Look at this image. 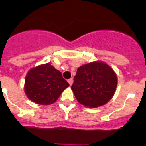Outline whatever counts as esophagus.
Wrapping results in <instances>:
<instances>
[{
  "mask_svg": "<svg viewBox=\"0 0 146 146\" xmlns=\"http://www.w3.org/2000/svg\"><path fill=\"white\" fill-rule=\"evenodd\" d=\"M68 82H69L70 86H72V83H73V79H72V78H70L69 80H68Z\"/></svg>",
  "mask_w": 146,
  "mask_h": 146,
  "instance_id": "obj_1",
  "label": "esophagus"
}]
</instances>
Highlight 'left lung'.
Instances as JSON below:
<instances>
[{
    "label": "left lung",
    "instance_id": "left-lung-1",
    "mask_svg": "<svg viewBox=\"0 0 146 146\" xmlns=\"http://www.w3.org/2000/svg\"><path fill=\"white\" fill-rule=\"evenodd\" d=\"M118 85L115 72L108 64L94 61L80 66L72 90L80 104L96 108L108 103Z\"/></svg>",
    "mask_w": 146,
    "mask_h": 146
}]
</instances>
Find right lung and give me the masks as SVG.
<instances>
[{"label": "right lung", "instance_id": "obj_1", "mask_svg": "<svg viewBox=\"0 0 146 146\" xmlns=\"http://www.w3.org/2000/svg\"><path fill=\"white\" fill-rule=\"evenodd\" d=\"M69 86L61 72L47 63L28 71L24 91L27 97L36 104L49 105L57 101L61 93Z\"/></svg>", "mask_w": 146, "mask_h": 146}]
</instances>
